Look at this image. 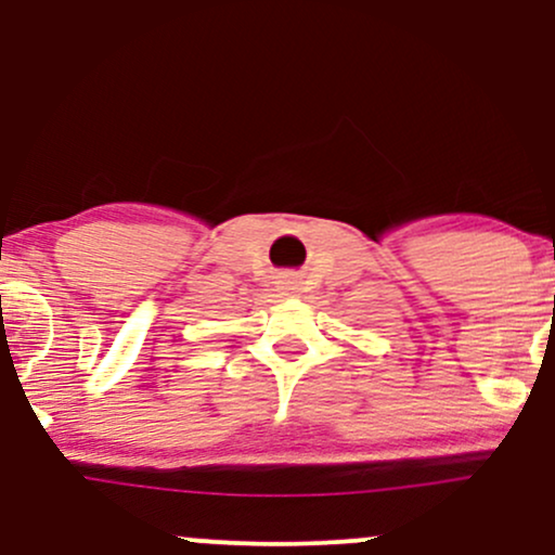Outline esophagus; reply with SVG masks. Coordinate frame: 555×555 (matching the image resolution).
Wrapping results in <instances>:
<instances>
[{"label": "esophagus", "mask_w": 555, "mask_h": 555, "mask_svg": "<svg viewBox=\"0 0 555 555\" xmlns=\"http://www.w3.org/2000/svg\"><path fill=\"white\" fill-rule=\"evenodd\" d=\"M279 293L282 295H293V293H297V282L295 279H289V276H284V279H279Z\"/></svg>", "instance_id": "1"}]
</instances>
